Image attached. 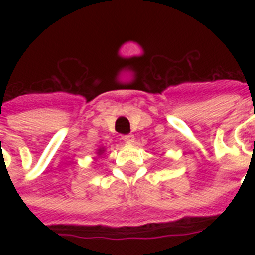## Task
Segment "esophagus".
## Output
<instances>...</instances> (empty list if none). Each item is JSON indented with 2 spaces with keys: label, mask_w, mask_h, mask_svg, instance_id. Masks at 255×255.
<instances>
[{
  "label": "esophagus",
  "mask_w": 255,
  "mask_h": 255,
  "mask_svg": "<svg viewBox=\"0 0 255 255\" xmlns=\"http://www.w3.org/2000/svg\"><path fill=\"white\" fill-rule=\"evenodd\" d=\"M123 140L126 141V143H134L135 138L132 134H128V135H123Z\"/></svg>",
  "instance_id": "obj_1"
}]
</instances>
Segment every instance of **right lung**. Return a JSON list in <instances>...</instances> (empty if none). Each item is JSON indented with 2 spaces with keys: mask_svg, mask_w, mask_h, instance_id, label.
<instances>
[{
  "mask_svg": "<svg viewBox=\"0 0 255 255\" xmlns=\"http://www.w3.org/2000/svg\"><path fill=\"white\" fill-rule=\"evenodd\" d=\"M101 153H103V150H102V149H100V150H98V154H101Z\"/></svg>",
  "mask_w": 255,
  "mask_h": 255,
  "instance_id": "right-lung-1",
  "label": "right lung"
}]
</instances>
